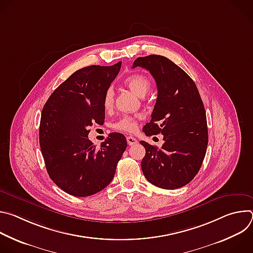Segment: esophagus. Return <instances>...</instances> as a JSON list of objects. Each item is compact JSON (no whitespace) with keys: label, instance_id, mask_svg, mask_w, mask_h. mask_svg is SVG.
Returning a JSON list of instances; mask_svg holds the SVG:
<instances>
[{"label":"esophagus","instance_id":"34e87169","mask_svg":"<svg viewBox=\"0 0 253 253\" xmlns=\"http://www.w3.org/2000/svg\"><path fill=\"white\" fill-rule=\"evenodd\" d=\"M137 139L132 137V136H127V143L129 146H132V145H135V144H137Z\"/></svg>","mask_w":253,"mask_h":253}]
</instances>
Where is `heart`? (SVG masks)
I'll use <instances>...</instances> for the list:
<instances>
[{"mask_svg": "<svg viewBox=\"0 0 253 253\" xmlns=\"http://www.w3.org/2000/svg\"><path fill=\"white\" fill-rule=\"evenodd\" d=\"M124 84L138 97H144L151 87V83L148 78L140 74H132L125 78ZM114 100V92L112 88H108L105 91L103 97V106L106 110L110 109L113 105ZM137 127L136 118L133 116H123L120 118L115 124L114 128L121 131L133 132Z\"/></svg>", "mask_w": 253, "mask_h": 253, "instance_id": "heart-1", "label": "heart"}]
</instances>
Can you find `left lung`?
I'll return each instance as SVG.
<instances>
[{
	"instance_id": "8db88e82",
	"label": "left lung",
	"mask_w": 253,
	"mask_h": 253,
	"mask_svg": "<svg viewBox=\"0 0 253 253\" xmlns=\"http://www.w3.org/2000/svg\"><path fill=\"white\" fill-rule=\"evenodd\" d=\"M150 72L158 90L151 121L143 127L147 136L162 134L160 149L140 141L146 154L141 162L144 176L153 185L176 189L188 184L205 157L208 130L204 105L194 81L164 56L139 57L133 68Z\"/></svg>"
}]
</instances>
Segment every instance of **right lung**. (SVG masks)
<instances>
[{
    "mask_svg": "<svg viewBox=\"0 0 253 253\" xmlns=\"http://www.w3.org/2000/svg\"><path fill=\"white\" fill-rule=\"evenodd\" d=\"M121 62L92 65L74 72L47 100L39 139L47 172L70 195H93L112 181L126 147L123 134L112 133L100 148L89 140V127L104 123L103 97L118 75Z\"/></svg>",
    "mask_w": 253,
    "mask_h": 253,
    "instance_id": "1",
    "label": "right lung"
}]
</instances>
